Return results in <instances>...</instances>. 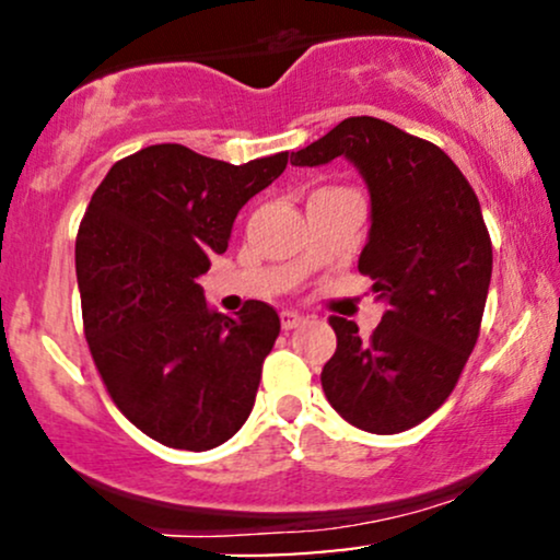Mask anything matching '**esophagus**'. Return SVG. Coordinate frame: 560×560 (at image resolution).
I'll use <instances>...</instances> for the list:
<instances>
[{
  "mask_svg": "<svg viewBox=\"0 0 560 560\" xmlns=\"http://www.w3.org/2000/svg\"><path fill=\"white\" fill-rule=\"evenodd\" d=\"M300 324H305V316H302V313H298V311H284L281 313V329H298Z\"/></svg>",
  "mask_w": 560,
  "mask_h": 560,
  "instance_id": "34e87169",
  "label": "esophagus"
}]
</instances>
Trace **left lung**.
Wrapping results in <instances>:
<instances>
[{
	"label": "left lung",
	"mask_w": 560,
	"mask_h": 560,
	"mask_svg": "<svg viewBox=\"0 0 560 560\" xmlns=\"http://www.w3.org/2000/svg\"><path fill=\"white\" fill-rule=\"evenodd\" d=\"M347 158L371 191V231L358 271L387 313L371 337L331 316L337 350L320 371L331 408L371 434H397L434 413L455 389L479 339L492 242L479 199L432 141L358 115L334 126L292 165Z\"/></svg>",
	"instance_id": "obj_1"
}]
</instances>
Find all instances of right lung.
<instances>
[{
  "mask_svg": "<svg viewBox=\"0 0 560 560\" xmlns=\"http://www.w3.org/2000/svg\"><path fill=\"white\" fill-rule=\"evenodd\" d=\"M289 152L231 165L152 144L113 165L75 236L83 334L107 395L133 427L176 450L218 447L247 421L281 331L268 302L221 316L197 279L229 247L249 197Z\"/></svg>",
  "mask_w": 560,
  "mask_h": 560,
  "instance_id": "obj_1",
  "label": "right lung"
}]
</instances>
